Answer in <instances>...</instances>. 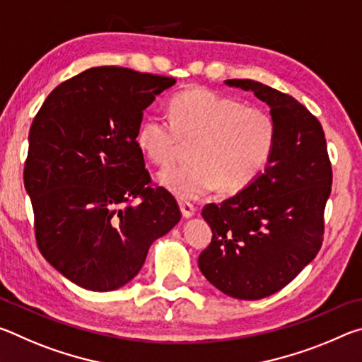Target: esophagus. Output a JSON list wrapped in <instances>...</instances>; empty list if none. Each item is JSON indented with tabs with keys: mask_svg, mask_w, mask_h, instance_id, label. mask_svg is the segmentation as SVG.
<instances>
[{
	"mask_svg": "<svg viewBox=\"0 0 362 362\" xmlns=\"http://www.w3.org/2000/svg\"><path fill=\"white\" fill-rule=\"evenodd\" d=\"M179 206H180V211H182V216H183V218H192L193 216H194V207H193V204H189V203H179Z\"/></svg>",
	"mask_w": 362,
	"mask_h": 362,
	"instance_id": "1",
	"label": "esophagus"
}]
</instances>
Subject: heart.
Here are the masks:
<instances>
[{
    "instance_id": "1",
    "label": "heart",
    "mask_w": 362,
    "mask_h": 362,
    "mask_svg": "<svg viewBox=\"0 0 362 362\" xmlns=\"http://www.w3.org/2000/svg\"><path fill=\"white\" fill-rule=\"evenodd\" d=\"M169 119L150 116L137 144L159 166L175 159L182 142H194L193 163L159 173L158 182L179 199H199L216 188L236 193L267 168L276 145V122L267 110L207 89H189L169 103Z\"/></svg>"
}]
</instances>
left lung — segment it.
<instances>
[{"instance_id": "1", "label": "left lung", "mask_w": 362, "mask_h": 362, "mask_svg": "<svg viewBox=\"0 0 362 362\" xmlns=\"http://www.w3.org/2000/svg\"><path fill=\"white\" fill-rule=\"evenodd\" d=\"M223 83L267 103L276 145L250 185L204 206L212 241L198 265L220 292L259 300L289 284L320 252L332 169L322 126L302 103L252 79Z\"/></svg>"}]
</instances>
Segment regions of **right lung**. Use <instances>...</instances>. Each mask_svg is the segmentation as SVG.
<instances>
[{
    "label": "right lung",
    "instance_id": "1",
    "mask_svg": "<svg viewBox=\"0 0 362 362\" xmlns=\"http://www.w3.org/2000/svg\"><path fill=\"white\" fill-rule=\"evenodd\" d=\"M174 84V78L94 66L59 84L35 116L23 185L36 243L83 289L126 286L151 244L180 222L174 196L148 187L137 144L144 110Z\"/></svg>",
    "mask_w": 362,
    "mask_h": 362
}]
</instances>
